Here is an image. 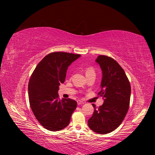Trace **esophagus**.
Here are the masks:
<instances>
[{"label":"esophagus","instance_id":"1","mask_svg":"<svg viewBox=\"0 0 155 155\" xmlns=\"http://www.w3.org/2000/svg\"><path fill=\"white\" fill-rule=\"evenodd\" d=\"M77 104H78V105L83 104H84V102H83L82 101H80V100H78V101H77Z\"/></svg>","mask_w":155,"mask_h":155}]
</instances>
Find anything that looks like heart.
<instances>
[{
	"mask_svg": "<svg viewBox=\"0 0 155 155\" xmlns=\"http://www.w3.org/2000/svg\"><path fill=\"white\" fill-rule=\"evenodd\" d=\"M91 74H95V71L93 67H88L86 70V76Z\"/></svg>",
	"mask_w": 155,
	"mask_h": 155,
	"instance_id": "b5f03b06",
	"label": "heart"
}]
</instances>
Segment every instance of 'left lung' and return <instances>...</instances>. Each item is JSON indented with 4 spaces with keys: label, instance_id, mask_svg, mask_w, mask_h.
<instances>
[{
    "label": "left lung",
    "instance_id": "8db88e82",
    "mask_svg": "<svg viewBox=\"0 0 155 155\" xmlns=\"http://www.w3.org/2000/svg\"><path fill=\"white\" fill-rule=\"evenodd\" d=\"M102 71L100 96L103 104L97 108L88 120V127L98 134H107L119 127L126 116L130 103L131 88L125 72L113 58L98 55L96 58Z\"/></svg>",
    "mask_w": 155,
    "mask_h": 155
}]
</instances>
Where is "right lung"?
I'll return each instance as SVG.
<instances>
[{
	"instance_id": "right-lung-1",
	"label": "right lung",
	"mask_w": 155,
	"mask_h": 155,
	"mask_svg": "<svg viewBox=\"0 0 155 155\" xmlns=\"http://www.w3.org/2000/svg\"><path fill=\"white\" fill-rule=\"evenodd\" d=\"M81 57L63 52H52L36 67L28 83V98L36 118L46 129L58 131L70 123L77 106L74 100L58 99L59 85L65 81L68 67Z\"/></svg>"
}]
</instances>
